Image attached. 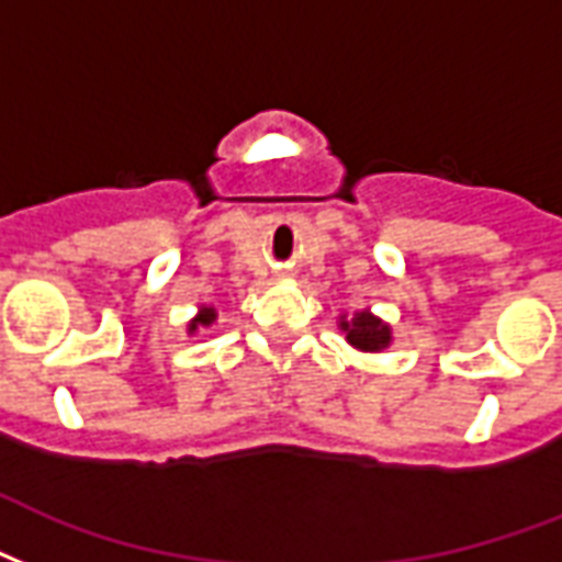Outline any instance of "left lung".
Here are the masks:
<instances>
[{
  "instance_id": "8db88e82",
  "label": "left lung",
  "mask_w": 562,
  "mask_h": 562,
  "mask_svg": "<svg viewBox=\"0 0 562 562\" xmlns=\"http://www.w3.org/2000/svg\"><path fill=\"white\" fill-rule=\"evenodd\" d=\"M338 327L345 329V338H348L350 345L357 350H366V353H376V350L389 348V341H392V329L389 324L371 315V312H357L350 321H338Z\"/></svg>"
}]
</instances>
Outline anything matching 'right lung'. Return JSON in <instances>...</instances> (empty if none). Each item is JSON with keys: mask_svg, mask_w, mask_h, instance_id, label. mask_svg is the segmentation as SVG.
Segmentation results:
<instances>
[{"mask_svg": "<svg viewBox=\"0 0 562 562\" xmlns=\"http://www.w3.org/2000/svg\"><path fill=\"white\" fill-rule=\"evenodd\" d=\"M214 318H217V312H214V306H200V312H196V318L188 324V333H196L200 327H212Z\"/></svg>", "mask_w": 562, "mask_h": 562, "instance_id": "obj_1", "label": "right lung"}]
</instances>
